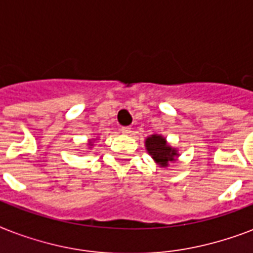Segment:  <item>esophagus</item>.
I'll list each match as a JSON object with an SVG mask.
<instances>
[{
  "instance_id": "34e87169",
  "label": "esophagus",
  "mask_w": 253,
  "mask_h": 253,
  "mask_svg": "<svg viewBox=\"0 0 253 253\" xmlns=\"http://www.w3.org/2000/svg\"><path fill=\"white\" fill-rule=\"evenodd\" d=\"M121 132H122V134H130L131 132V127H121Z\"/></svg>"
}]
</instances>
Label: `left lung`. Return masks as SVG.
Returning <instances> with one entry per match:
<instances>
[{"mask_svg": "<svg viewBox=\"0 0 253 253\" xmlns=\"http://www.w3.org/2000/svg\"><path fill=\"white\" fill-rule=\"evenodd\" d=\"M146 150L155 162L164 168L169 166V163L174 162L178 156L176 148H172L167 143V139L158 134L151 135L146 139Z\"/></svg>", "mask_w": 253, "mask_h": 253, "instance_id": "8db88e82", "label": "left lung"}]
</instances>
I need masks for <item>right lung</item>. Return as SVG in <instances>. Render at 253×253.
Here are the masks:
<instances>
[{
	"label": "right lung",
	"mask_w": 253,
	"mask_h": 253,
	"mask_svg": "<svg viewBox=\"0 0 253 253\" xmlns=\"http://www.w3.org/2000/svg\"><path fill=\"white\" fill-rule=\"evenodd\" d=\"M89 144H90V146H91V142H90V143H89Z\"/></svg>",
	"instance_id": "obj_1"
}]
</instances>
